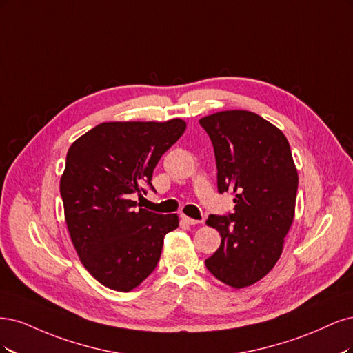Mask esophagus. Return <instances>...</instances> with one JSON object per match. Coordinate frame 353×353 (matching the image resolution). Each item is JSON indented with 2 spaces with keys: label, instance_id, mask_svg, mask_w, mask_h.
Instances as JSON below:
<instances>
[{
  "label": "esophagus",
  "instance_id": "esophagus-1",
  "mask_svg": "<svg viewBox=\"0 0 353 353\" xmlns=\"http://www.w3.org/2000/svg\"><path fill=\"white\" fill-rule=\"evenodd\" d=\"M181 220H183L185 223H188V224H190V225H195V224H199L201 221L199 220H195V219H190V217H188V215H181Z\"/></svg>",
  "mask_w": 353,
  "mask_h": 353
}]
</instances>
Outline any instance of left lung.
Wrapping results in <instances>:
<instances>
[{"instance_id": "8db88e82", "label": "left lung", "mask_w": 353, "mask_h": 353, "mask_svg": "<svg viewBox=\"0 0 353 353\" xmlns=\"http://www.w3.org/2000/svg\"><path fill=\"white\" fill-rule=\"evenodd\" d=\"M214 146L219 192H232L234 212L210 215L221 245L205 259L211 274L234 289L267 276L283 252L294 217L298 170L280 129L245 110L202 117Z\"/></svg>"}]
</instances>
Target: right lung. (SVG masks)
Masks as SVG:
<instances>
[{"label": "right lung", "mask_w": 353, "mask_h": 353, "mask_svg": "<svg viewBox=\"0 0 353 353\" xmlns=\"http://www.w3.org/2000/svg\"><path fill=\"white\" fill-rule=\"evenodd\" d=\"M186 123L108 121L69 148L60 180L67 229L83 267L105 288L130 292L151 274L164 236L179 227L177 214L138 208L161 155Z\"/></svg>", "instance_id": "add662e5"}]
</instances>
